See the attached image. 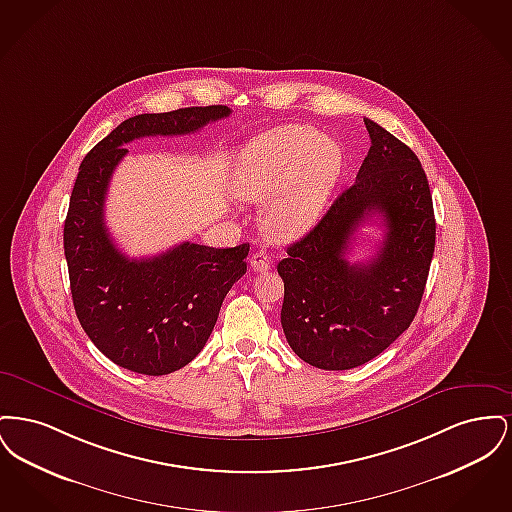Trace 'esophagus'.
Listing matches in <instances>:
<instances>
[{
	"label": "esophagus",
	"mask_w": 512,
	"mask_h": 512,
	"mask_svg": "<svg viewBox=\"0 0 512 512\" xmlns=\"http://www.w3.org/2000/svg\"><path fill=\"white\" fill-rule=\"evenodd\" d=\"M251 270L253 272H268L270 270V257H268L265 251H255L251 255Z\"/></svg>",
	"instance_id": "1"
}]
</instances>
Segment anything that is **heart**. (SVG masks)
I'll list each match as a JSON object with an SVG mask.
<instances>
[{"instance_id": "b5f03b06", "label": "heart", "mask_w": 512, "mask_h": 512, "mask_svg": "<svg viewBox=\"0 0 512 512\" xmlns=\"http://www.w3.org/2000/svg\"><path fill=\"white\" fill-rule=\"evenodd\" d=\"M338 146L307 126H280L240 151L232 192L259 203L274 195L263 226L276 240L305 234L317 222L340 176Z\"/></svg>"}]
</instances>
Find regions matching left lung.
Here are the masks:
<instances>
[{
	"label": "left lung",
	"instance_id": "8db88e82",
	"mask_svg": "<svg viewBox=\"0 0 512 512\" xmlns=\"http://www.w3.org/2000/svg\"><path fill=\"white\" fill-rule=\"evenodd\" d=\"M368 155L317 226L278 263L282 328L295 355L324 370L365 365L413 322L436 247L426 172L413 149L365 119ZM378 214L387 226L366 264H349L352 234Z\"/></svg>",
	"mask_w": 512,
	"mask_h": 512
}]
</instances>
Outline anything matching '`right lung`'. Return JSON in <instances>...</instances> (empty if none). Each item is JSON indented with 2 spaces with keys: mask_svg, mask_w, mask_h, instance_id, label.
<instances>
[{
  "mask_svg": "<svg viewBox=\"0 0 512 512\" xmlns=\"http://www.w3.org/2000/svg\"><path fill=\"white\" fill-rule=\"evenodd\" d=\"M226 105L146 113L122 121L84 157L63 230L74 311L88 338L115 365L163 376L188 365L209 340L220 305L247 270L249 244H184L130 259L105 226V195L126 144L192 134L226 119Z\"/></svg>",
  "mask_w": 512,
  "mask_h": 512,
  "instance_id": "1",
  "label": "right lung"
}]
</instances>
